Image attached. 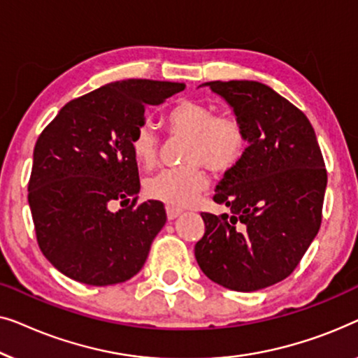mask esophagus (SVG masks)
Masks as SVG:
<instances>
[{"instance_id":"1","label":"esophagus","mask_w":358,"mask_h":358,"mask_svg":"<svg viewBox=\"0 0 358 358\" xmlns=\"http://www.w3.org/2000/svg\"><path fill=\"white\" fill-rule=\"evenodd\" d=\"M181 213H183V210H181L180 208H173V206H167V217H169L170 220L177 219L178 215H181Z\"/></svg>"}]
</instances>
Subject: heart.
Listing matches in <instances>:
<instances>
[{"mask_svg":"<svg viewBox=\"0 0 358 358\" xmlns=\"http://www.w3.org/2000/svg\"><path fill=\"white\" fill-rule=\"evenodd\" d=\"M172 136H185V165L165 169L145 178L144 193L150 199L183 208L193 203L206 188L208 178L201 165L215 175H225L241 162L248 148L243 123L234 113H217L210 105L181 100L164 117ZM131 154L143 169H152L159 157V138L148 124H141L131 134Z\"/></svg>","mask_w":358,"mask_h":358,"instance_id":"heart-1","label":"heart"}]
</instances>
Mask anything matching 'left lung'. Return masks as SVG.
<instances>
[{
    "label": "left lung",
    "mask_w": 358,
    "mask_h": 358,
    "mask_svg": "<svg viewBox=\"0 0 358 358\" xmlns=\"http://www.w3.org/2000/svg\"><path fill=\"white\" fill-rule=\"evenodd\" d=\"M208 85L234 108L250 145L214 194L230 214L201 213L194 256L215 284L255 292L289 278L303 258L320 230L328 173L308 118L269 85Z\"/></svg>",
    "instance_id": "8db88e82"
}]
</instances>
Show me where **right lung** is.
Masks as SVG:
<instances>
[{"mask_svg":"<svg viewBox=\"0 0 358 358\" xmlns=\"http://www.w3.org/2000/svg\"><path fill=\"white\" fill-rule=\"evenodd\" d=\"M185 89L181 83L127 79L68 102L38 136L29 206L45 258L69 279L113 285L133 278L167 222L160 201L138 204L133 131L148 105ZM120 200L122 209H109Z\"/></svg>","mask_w":358,"mask_h":358,"instance_id":"right-lung-1","label":"right lung"}]
</instances>
